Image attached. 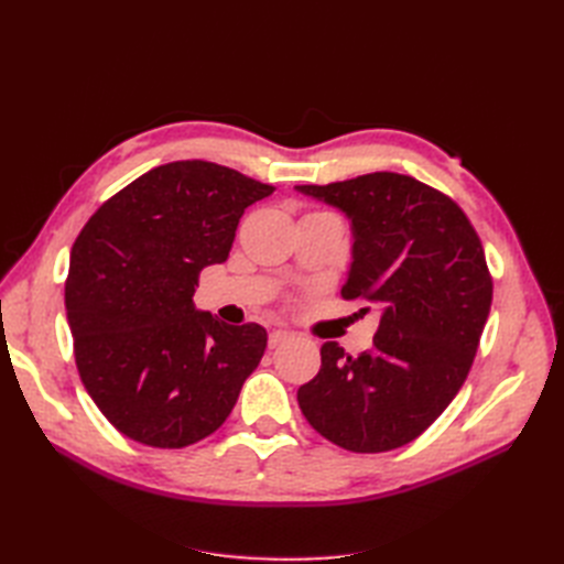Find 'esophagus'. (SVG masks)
Masks as SVG:
<instances>
[{
    "instance_id": "obj_1",
    "label": "esophagus",
    "mask_w": 564,
    "mask_h": 564,
    "mask_svg": "<svg viewBox=\"0 0 564 564\" xmlns=\"http://www.w3.org/2000/svg\"><path fill=\"white\" fill-rule=\"evenodd\" d=\"M292 336H294V334L286 332V329H272L270 336H268V346H270V348H278V346L286 344V340L292 338Z\"/></svg>"
}]
</instances>
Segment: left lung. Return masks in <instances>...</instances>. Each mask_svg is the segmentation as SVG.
Masks as SVG:
<instances>
[{"label":"left lung","instance_id":"8db88e82","mask_svg":"<svg viewBox=\"0 0 564 564\" xmlns=\"http://www.w3.org/2000/svg\"><path fill=\"white\" fill-rule=\"evenodd\" d=\"M296 191L350 218L352 263L340 296L381 305L369 350L352 357L336 340L322 346L299 406L348 452L398 449L445 412L468 377L491 308L482 242L452 197L412 176L373 172Z\"/></svg>","mask_w":564,"mask_h":564}]
</instances>
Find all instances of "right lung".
I'll list each match as a JSON object with an SVG mask.
<instances>
[{
  "instance_id": "add662e5",
  "label": "right lung",
  "mask_w": 564,
  "mask_h": 564,
  "mask_svg": "<svg viewBox=\"0 0 564 564\" xmlns=\"http://www.w3.org/2000/svg\"><path fill=\"white\" fill-rule=\"evenodd\" d=\"M275 187L202 160L150 169L112 195L70 251L65 311L84 388L115 429L181 449L218 431L268 346L195 311L202 268L224 263L249 204Z\"/></svg>"
}]
</instances>
